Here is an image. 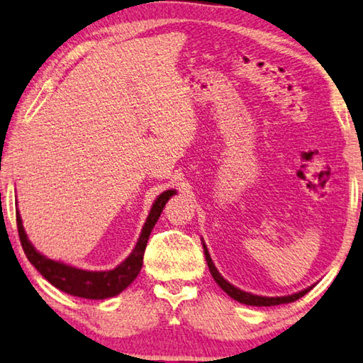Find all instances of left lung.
<instances>
[{"mask_svg":"<svg viewBox=\"0 0 363 363\" xmlns=\"http://www.w3.org/2000/svg\"><path fill=\"white\" fill-rule=\"evenodd\" d=\"M203 252H205V258H206V263H208V268H210V273L213 276V279L216 281L218 286H220L229 297H233L234 301H238L240 303H245V306L272 307V306H279V303H289V302L297 301V298H301L302 296H306L307 292L312 289V287H307V289L297 292V294L286 296V297H262V296L249 294V292H244V291L238 289V287H234L233 284H229L228 281L224 279L220 273H218V269L215 268V264H213L210 254H208V249H206L205 244H203Z\"/></svg>","mask_w":363,"mask_h":363,"instance_id":"8db88e82","label":"left lung"}]
</instances>
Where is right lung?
<instances>
[{"instance_id": "right-lung-1", "label": "right lung", "mask_w": 363, "mask_h": 363, "mask_svg": "<svg viewBox=\"0 0 363 363\" xmlns=\"http://www.w3.org/2000/svg\"><path fill=\"white\" fill-rule=\"evenodd\" d=\"M174 194L176 191H166L155 200L150 215L147 218V223L142 229V234L135 249L132 250V254L125 258L119 267L109 269V272H87V269H79L61 262L50 260V258L45 255L38 254V252L33 249V245L28 242L27 234L24 231V228H22L19 211H16L17 231H19L22 249H24L28 262L38 269L40 274H42L47 281H50L55 287H57V289L66 292V294L84 298H96V301L118 296L119 292H123L125 287L137 278V274L140 273L143 254H145V247L148 242V238H150L152 229L155 224H157L166 202H168Z\"/></svg>"}]
</instances>
